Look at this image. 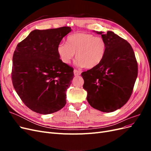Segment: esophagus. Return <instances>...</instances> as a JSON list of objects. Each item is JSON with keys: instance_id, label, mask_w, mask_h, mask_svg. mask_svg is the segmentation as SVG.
<instances>
[{"instance_id": "esophagus-1", "label": "esophagus", "mask_w": 151, "mask_h": 151, "mask_svg": "<svg viewBox=\"0 0 151 151\" xmlns=\"http://www.w3.org/2000/svg\"><path fill=\"white\" fill-rule=\"evenodd\" d=\"M74 76H78L81 75V71L78 70H77V69H74Z\"/></svg>"}]
</instances>
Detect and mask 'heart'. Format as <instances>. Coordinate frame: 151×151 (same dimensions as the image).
<instances>
[{"mask_svg":"<svg viewBox=\"0 0 151 151\" xmlns=\"http://www.w3.org/2000/svg\"><path fill=\"white\" fill-rule=\"evenodd\" d=\"M107 44L102 37L79 33L68 36L65 43H60L57 52L61 61L68 64L76 53V63L80 67L92 68L102 62L106 55Z\"/></svg>","mask_w":151,"mask_h":151,"instance_id":"b5f03b06","label":"heart"}]
</instances>
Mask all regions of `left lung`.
<instances>
[{
  "mask_svg": "<svg viewBox=\"0 0 151 151\" xmlns=\"http://www.w3.org/2000/svg\"><path fill=\"white\" fill-rule=\"evenodd\" d=\"M101 35L107 50L98 65L82 72L87 100L94 109L112 112L129 101L138 74V64L130 44L112 31Z\"/></svg>",
  "mask_w": 151,
  "mask_h": 151,
  "instance_id": "obj_1",
  "label": "left lung"
}]
</instances>
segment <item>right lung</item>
Segmentation results:
<instances>
[{
    "label": "right lung",
    "instance_id": "1",
    "mask_svg": "<svg viewBox=\"0 0 151 151\" xmlns=\"http://www.w3.org/2000/svg\"><path fill=\"white\" fill-rule=\"evenodd\" d=\"M70 31L68 26L35 29L14 52L13 86L22 101L36 113H53L66 104V90L74 78V68L61 61L57 48Z\"/></svg>",
    "mask_w": 151,
    "mask_h": 151
}]
</instances>
